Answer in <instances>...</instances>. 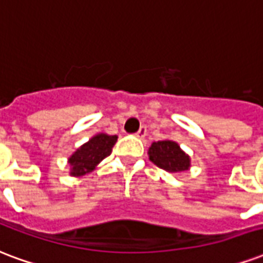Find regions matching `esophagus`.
I'll use <instances>...</instances> for the list:
<instances>
[{"mask_svg":"<svg viewBox=\"0 0 263 263\" xmlns=\"http://www.w3.org/2000/svg\"><path fill=\"white\" fill-rule=\"evenodd\" d=\"M136 136H137L139 139H144V137L147 136V127H145V126H141L139 129V132L136 133Z\"/></svg>","mask_w":263,"mask_h":263,"instance_id":"obj_1","label":"esophagus"}]
</instances>
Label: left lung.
Wrapping results in <instances>:
<instances>
[{
    "instance_id": "1",
    "label": "left lung",
    "mask_w": 263,
    "mask_h": 263,
    "mask_svg": "<svg viewBox=\"0 0 263 263\" xmlns=\"http://www.w3.org/2000/svg\"><path fill=\"white\" fill-rule=\"evenodd\" d=\"M149 159L166 172H183L190 167V158L185 155L179 144L171 140L153 143L149 147Z\"/></svg>"
}]
</instances>
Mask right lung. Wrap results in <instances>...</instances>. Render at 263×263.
<instances>
[{
  "instance_id": "add662e5",
  "label": "right lung",
  "mask_w": 263,
  "mask_h": 263,
  "mask_svg": "<svg viewBox=\"0 0 263 263\" xmlns=\"http://www.w3.org/2000/svg\"><path fill=\"white\" fill-rule=\"evenodd\" d=\"M118 137L108 134H98L92 137L88 143L83 144L72 157L69 158V163L72 166V176H83L91 172L100 162L110 155L112 148L115 145Z\"/></svg>"
}]
</instances>
